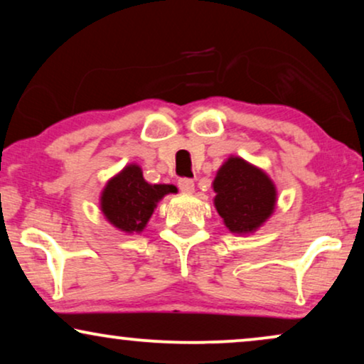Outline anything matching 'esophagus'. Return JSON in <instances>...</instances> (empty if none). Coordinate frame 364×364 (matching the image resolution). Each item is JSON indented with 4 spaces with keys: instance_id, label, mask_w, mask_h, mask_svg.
<instances>
[{
    "instance_id": "1",
    "label": "esophagus",
    "mask_w": 364,
    "mask_h": 364,
    "mask_svg": "<svg viewBox=\"0 0 364 364\" xmlns=\"http://www.w3.org/2000/svg\"><path fill=\"white\" fill-rule=\"evenodd\" d=\"M178 188L182 192H193V181L192 178H178Z\"/></svg>"
}]
</instances>
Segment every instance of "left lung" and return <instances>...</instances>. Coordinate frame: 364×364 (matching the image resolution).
<instances>
[{"mask_svg": "<svg viewBox=\"0 0 364 364\" xmlns=\"http://www.w3.org/2000/svg\"><path fill=\"white\" fill-rule=\"evenodd\" d=\"M215 208L232 233H252L275 210L277 188L262 168L242 157H230L218 168Z\"/></svg>", "mask_w": 364, "mask_h": 364, "instance_id": "obj_1", "label": "left lung"}]
</instances>
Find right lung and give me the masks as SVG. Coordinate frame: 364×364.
<instances>
[{
	"instance_id": "1",
	"label": "right lung",
	"mask_w": 364,
	"mask_h": 364,
	"mask_svg": "<svg viewBox=\"0 0 364 364\" xmlns=\"http://www.w3.org/2000/svg\"><path fill=\"white\" fill-rule=\"evenodd\" d=\"M176 191V187L166 183L151 186L144 178L141 167L131 164L106 183L101 193V210L119 230L139 233L146 228L157 202Z\"/></svg>"
}]
</instances>
